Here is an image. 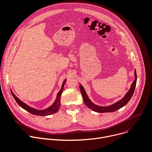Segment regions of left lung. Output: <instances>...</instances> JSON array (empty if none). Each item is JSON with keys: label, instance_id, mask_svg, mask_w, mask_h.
Returning a JSON list of instances; mask_svg holds the SVG:
<instances>
[{"label": "left lung", "instance_id": "1", "mask_svg": "<svg viewBox=\"0 0 152 152\" xmlns=\"http://www.w3.org/2000/svg\"><path fill=\"white\" fill-rule=\"evenodd\" d=\"M134 76H135V79L133 81V82L132 83L130 89L127 92V93L126 94V95L121 100L118 101V102H115V104L110 105L109 106H107V107L99 106V105H97L94 104L89 98L83 86L81 84H80L79 88H80V92H81L85 104L91 110H93L95 112L100 113H113V112H114V111L120 109L121 108L125 106L129 102V101L130 100V99L132 98V97L134 94V89H135L136 85V82H137V74H136V70H134Z\"/></svg>", "mask_w": 152, "mask_h": 152}]
</instances>
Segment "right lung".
<instances>
[{
    "label": "right lung",
    "mask_w": 152,
    "mask_h": 152,
    "mask_svg": "<svg viewBox=\"0 0 152 152\" xmlns=\"http://www.w3.org/2000/svg\"><path fill=\"white\" fill-rule=\"evenodd\" d=\"M66 79H64V80L63 81V83L62 84L61 86V88L60 90V91L57 93V97L56 98L55 101L54 102V103L52 105H51L50 107H49L48 108L45 109V110H37L35 109L29 105H28L27 104H26L25 103L23 102L22 101H21L17 96H15V95L13 94V92H12V91L10 89V92L11 94L13 96V97L14 98L15 100L16 101V102L18 103V104L23 109H24L25 110L27 111L28 112H29V113L33 114V115H39V116H46V115H51L53 114H54L56 113H57L59 108H60V98H61V95L62 94V92L63 91V88H64V84L66 83Z\"/></svg>",
    "instance_id": "obj_1"
}]
</instances>
